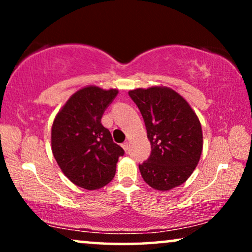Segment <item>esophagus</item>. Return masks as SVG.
Returning a JSON list of instances; mask_svg holds the SVG:
<instances>
[{
    "label": "esophagus",
    "mask_w": 252,
    "mask_h": 252,
    "mask_svg": "<svg viewBox=\"0 0 252 252\" xmlns=\"http://www.w3.org/2000/svg\"><path fill=\"white\" fill-rule=\"evenodd\" d=\"M122 147L124 148V150H125L126 153H127V151H128V149H129V144H128V142H124V143L122 144Z\"/></svg>",
    "instance_id": "esophagus-1"
}]
</instances>
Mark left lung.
<instances>
[{
	"instance_id": "obj_1",
	"label": "left lung",
	"mask_w": 252,
	"mask_h": 252,
	"mask_svg": "<svg viewBox=\"0 0 252 252\" xmlns=\"http://www.w3.org/2000/svg\"><path fill=\"white\" fill-rule=\"evenodd\" d=\"M151 144L149 158L139 165L143 180L157 190L184 184L197 166L203 148L201 123L187 101L170 88L134 89Z\"/></svg>"
}]
</instances>
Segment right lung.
<instances>
[{
	"label": "right lung",
	"mask_w": 252,
	"mask_h": 252,
	"mask_svg": "<svg viewBox=\"0 0 252 252\" xmlns=\"http://www.w3.org/2000/svg\"><path fill=\"white\" fill-rule=\"evenodd\" d=\"M117 94V89L82 88L68 98L54 120L51 150L55 159L74 185L88 190L108 185L116 174L118 158L125 154L101 123Z\"/></svg>",
	"instance_id": "1"
}]
</instances>
